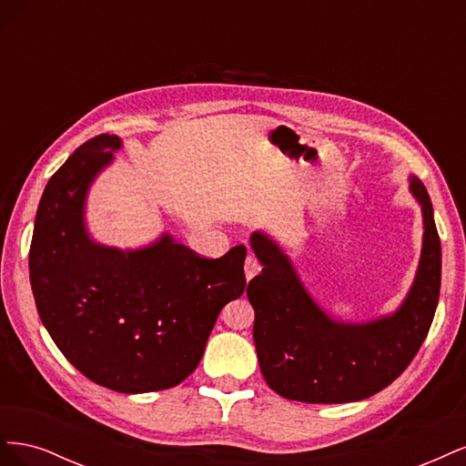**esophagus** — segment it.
<instances>
[{
    "instance_id": "1",
    "label": "esophagus",
    "mask_w": 466,
    "mask_h": 466,
    "mask_svg": "<svg viewBox=\"0 0 466 466\" xmlns=\"http://www.w3.org/2000/svg\"><path fill=\"white\" fill-rule=\"evenodd\" d=\"M258 272H260V262L257 260L255 255H248L245 258V276H247V279L255 278Z\"/></svg>"
}]
</instances>
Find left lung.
I'll return each mask as SVG.
<instances>
[{
  "label": "left lung",
  "instance_id": "1",
  "mask_svg": "<svg viewBox=\"0 0 466 466\" xmlns=\"http://www.w3.org/2000/svg\"><path fill=\"white\" fill-rule=\"evenodd\" d=\"M424 211V248L414 286L392 317L370 324L334 322L309 298L291 262L262 233L250 237L262 272L248 281L257 356L264 380L279 397L311 404L368 399L416 358L441 288V241L430 194L412 177Z\"/></svg>",
  "mask_w": 466,
  "mask_h": 466
}]
</instances>
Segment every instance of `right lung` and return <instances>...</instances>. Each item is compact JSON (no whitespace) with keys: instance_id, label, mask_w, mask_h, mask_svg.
I'll list each match as a JSON object with an SVG mask.
<instances>
[{"instance_id":"add662e5","label":"right lung","mask_w":466,"mask_h":466,"mask_svg":"<svg viewBox=\"0 0 466 466\" xmlns=\"http://www.w3.org/2000/svg\"><path fill=\"white\" fill-rule=\"evenodd\" d=\"M118 147L116 136H96L50 177L29 250L31 288L42 324L79 373L118 392L163 390L196 370L219 311L243 295L247 248L208 258L171 237L136 252L91 243L83 200Z\"/></svg>"}]
</instances>
